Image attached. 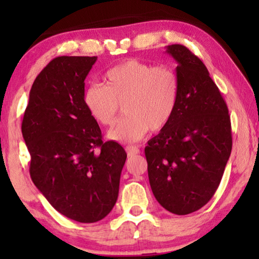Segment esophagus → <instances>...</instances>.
<instances>
[{
	"label": "esophagus",
	"instance_id": "obj_1",
	"mask_svg": "<svg viewBox=\"0 0 259 259\" xmlns=\"http://www.w3.org/2000/svg\"><path fill=\"white\" fill-rule=\"evenodd\" d=\"M126 152H127V155L128 157H132V155H136L139 153V148L137 146H133V145H128V146H126Z\"/></svg>",
	"mask_w": 259,
	"mask_h": 259
}]
</instances>
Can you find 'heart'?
Returning a JSON list of instances; mask_svg holds the SVG:
<instances>
[{
	"label": "heart",
	"instance_id": "heart-1",
	"mask_svg": "<svg viewBox=\"0 0 259 259\" xmlns=\"http://www.w3.org/2000/svg\"><path fill=\"white\" fill-rule=\"evenodd\" d=\"M179 93V76L172 67L130 59L109 68L104 84H90L83 92V105L92 118L106 127L115 122L122 105L126 115L109 131L108 138L134 143L150 130L159 132L171 122Z\"/></svg>",
	"mask_w": 259,
	"mask_h": 259
}]
</instances>
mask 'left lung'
Masks as SVG:
<instances>
[{
    "mask_svg": "<svg viewBox=\"0 0 259 259\" xmlns=\"http://www.w3.org/2000/svg\"><path fill=\"white\" fill-rule=\"evenodd\" d=\"M180 93L171 122L145 147L155 199L175 214L199 210L213 197L232 150L229 109L203 61L183 45L167 46Z\"/></svg>",
    "mask_w": 259,
    "mask_h": 259,
    "instance_id": "1",
    "label": "left lung"
}]
</instances>
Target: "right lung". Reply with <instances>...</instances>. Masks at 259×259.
I'll return each instance as SVG.
<instances>
[{"label":"right lung","mask_w":259,"mask_h":259,"mask_svg":"<svg viewBox=\"0 0 259 259\" xmlns=\"http://www.w3.org/2000/svg\"><path fill=\"white\" fill-rule=\"evenodd\" d=\"M97 56H59L35 79L22 120L30 178L67 218L95 223L116 203L127 154L83 105L84 79Z\"/></svg>","instance_id":"add662e5"}]
</instances>
